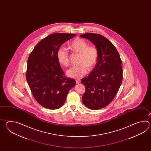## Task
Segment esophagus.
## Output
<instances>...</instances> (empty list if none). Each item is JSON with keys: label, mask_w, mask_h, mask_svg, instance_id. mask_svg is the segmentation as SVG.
Returning <instances> with one entry per match:
<instances>
[{"label": "esophagus", "mask_w": 151, "mask_h": 151, "mask_svg": "<svg viewBox=\"0 0 151 151\" xmlns=\"http://www.w3.org/2000/svg\"><path fill=\"white\" fill-rule=\"evenodd\" d=\"M76 83H79L81 82V81L79 79H76Z\"/></svg>", "instance_id": "34e87169"}]
</instances>
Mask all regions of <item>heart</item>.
I'll return each instance as SVG.
<instances>
[{
    "label": "heart",
    "mask_w": 151,
    "mask_h": 151,
    "mask_svg": "<svg viewBox=\"0 0 151 151\" xmlns=\"http://www.w3.org/2000/svg\"><path fill=\"white\" fill-rule=\"evenodd\" d=\"M89 45L83 39H74L70 43L69 48L74 52L79 53L78 63L79 64L73 66L67 71V76L70 78H79L86 74L88 67L92 69L96 66L99 59V51L94 46ZM58 62L65 67L70 65V55L67 50L60 47L57 52Z\"/></svg>",
    "instance_id": "1"
}]
</instances>
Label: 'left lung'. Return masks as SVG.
<instances>
[{"mask_svg": "<svg viewBox=\"0 0 151 151\" xmlns=\"http://www.w3.org/2000/svg\"><path fill=\"white\" fill-rule=\"evenodd\" d=\"M80 36L92 42L99 51L96 66L88 77L81 79L86 87L82 101L90 109H100L107 106L119 91L122 80V61L115 46L105 37L93 33Z\"/></svg>", "mask_w": 151, "mask_h": 151, "instance_id": "left-lung-1", "label": "left lung"}]
</instances>
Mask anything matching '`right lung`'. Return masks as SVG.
<instances>
[{"label": "right lung", "instance_id": "add662e5", "mask_svg": "<svg viewBox=\"0 0 151 151\" xmlns=\"http://www.w3.org/2000/svg\"><path fill=\"white\" fill-rule=\"evenodd\" d=\"M76 35L51 34L39 42L29 55L26 80L35 100L45 108L61 107L69 91L76 84L74 79L65 77L57 58L62 44Z\"/></svg>", "mask_w": 151, "mask_h": 151}]
</instances>
